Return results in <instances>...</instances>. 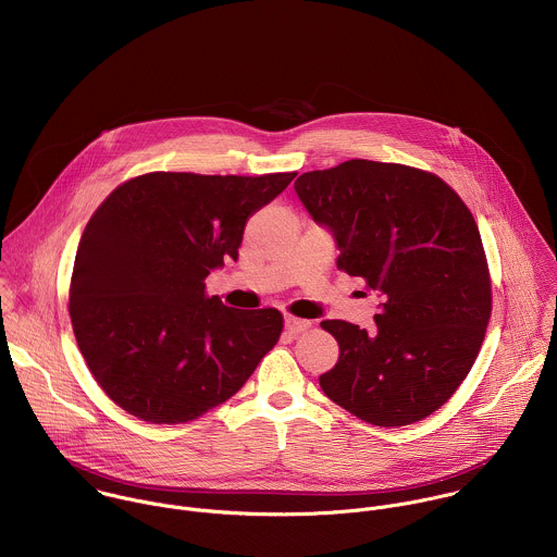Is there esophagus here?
<instances>
[{"label": "esophagus", "instance_id": "34e87169", "mask_svg": "<svg viewBox=\"0 0 557 557\" xmlns=\"http://www.w3.org/2000/svg\"><path fill=\"white\" fill-rule=\"evenodd\" d=\"M309 326H311V322H307V320L292 318V315H287V318H285V331H287L289 335H298V333L307 331Z\"/></svg>", "mask_w": 557, "mask_h": 557}]
</instances>
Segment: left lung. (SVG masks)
<instances>
[{
	"instance_id": "8db88e82",
	"label": "left lung",
	"mask_w": 557,
	"mask_h": 557,
	"mask_svg": "<svg viewBox=\"0 0 557 557\" xmlns=\"http://www.w3.org/2000/svg\"><path fill=\"white\" fill-rule=\"evenodd\" d=\"M294 189L331 231L337 268L377 292L375 329L324 320L339 361L322 391L348 412L393 428L441 408L473 368L491 318L478 224L432 173L350 160L305 173Z\"/></svg>"
}]
</instances>
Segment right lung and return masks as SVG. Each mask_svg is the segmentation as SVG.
Segmentation results:
<instances>
[{"label":"right lung","mask_w":557,"mask_h":557,"mask_svg":"<svg viewBox=\"0 0 557 557\" xmlns=\"http://www.w3.org/2000/svg\"><path fill=\"white\" fill-rule=\"evenodd\" d=\"M296 173H149L86 224L69 313L99 386L149 423H186L235 395L283 331L276 309H231L205 278L237 259L244 226Z\"/></svg>","instance_id":"obj_1"}]
</instances>
